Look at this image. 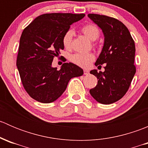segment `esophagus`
I'll return each mask as SVG.
<instances>
[{
	"label": "esophagus",
	"mask_w": 148,
	"mask_h": 148,
	"mask_svg": "<svg viewBox=\"0 0 148 148\" xmlns=\"http://www.w3.org/2000/svg\"><path fill=\"white\" fill-rule=\"evenodd\" d=\"M89 74V72L88 70H86V69L84 70V75H88Z\"/></svg>",
	"instance_id": "esophagus-1"
}]
</instances>
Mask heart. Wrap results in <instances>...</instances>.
<instances>
[{
	"label": "heart",
	"mask_w": 148,
	"mask_h": 148,
	"mask_svg": "<svg viewBox=\"0 0 148 148\" xmlns=\"http://www.w3.org/2000/svg\"><path fill=\"white\" fill-rule=\"evenodd\" d=\"M82 32L91 41H95L99 36V30L97 26L94 24H87L83 26ZM73 31L69 30L65 33L62 38V43L65 49H70L71 47V40H72ZM95 55L92 53H77L71 56V61L75 64L84 68H86L95 60Z\"/></svg>",
	"instance_id": "1"
}]
</instances>
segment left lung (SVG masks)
Returning <instances> with one entry per match:
<instances>
[{
    "label": "left lung",
    "instance_id": "left-lung-1",
    "mask_svg": "<svg viewBox=\"0 0 148 148\" xmlns=\"http://www.w3.org/2000/svg\"><path fill=\"white\" fill-rule=\"evenodd\" d=\"M88 17L102 29L104 37L95 66L106 64L104 72L97 69L90 71L98 82L89 92L98 102L110 104L126 94L136 72L135 42L127 28L117 19L91 13Z\"/></svg>",
    "mask_w": 148,
    "mask_h": 148
}]
</instances>
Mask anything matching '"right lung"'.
I'll return each mask as SVG.
<instances>
[{
  "label": "right lung",
  "mask_w": 148,
  "mask_h": 148,
  "mask_svg": "<svg viewBox=\"0 0 148 148\" xmlns=\"http://www.w3.org/2000/svg\"><path fill=\"white\" fill-rule=\"evenodd\" d=\"M84 16V13H46L23 30L16 66L23 87L35 100L54 102L64 92L71 78L84 74L82 69L71 62L64 64L60 70L51 64L64 49L62 38L65 33Z\"/></svg>",
  "instance_id": "obj_1"
}]
</instances>
